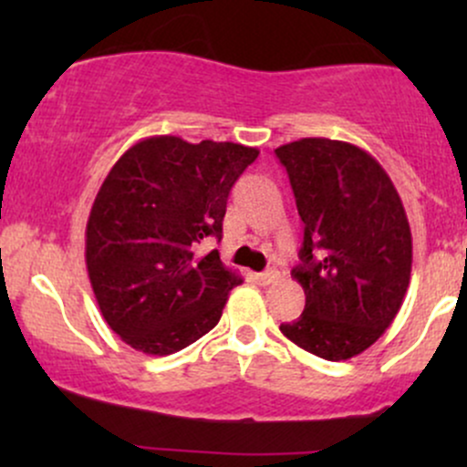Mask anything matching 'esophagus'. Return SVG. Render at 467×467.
I'll return each mask as SVG.
<instances>
[{"label":"esophagus","mask_w":467,"mask_h":467,"mask_svg":"<svg viewBox=\"0 0 467 467\" xmlns=\"http://www.w3.org/2000/svg\"><path fill=\"white\" fill-rule=\"evenodd\" d=\"M278 272L276 270H265L261 272V275H256V278H259V283H264V285H270V283H276L278 281Z\"/></svg>","instance_id":"esophagus-1"}]
</instances>
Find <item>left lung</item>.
<instances>
[{
	"label": "left lung",
	"instance_id": "8db88e82",
	"mask_svg": "<svg viewBox=\"0 0 467 467\" xmlns=\"http://www.w3.org/2000/svg\"><path fill=\"white\" fill-rule=\"evenodd\" d=\"M301 215V264L292 276L305 309L283 336L337 362L373 345L409 289V217L387 171L356 144L303 138L276 149Z\"/></svg>",
	"mask_w": 467,
	"mask_h": 467
}]
</instances>
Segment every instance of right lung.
<instances>
[{
    "label": "right lung",
    "instance_id": "add662e5",
    "mask_svg": "<svg viewBox=\"0 0 467 467\" xmlns=\"http://www.w3.org/2000/svg\"><path fill=\"white\" fill-rule=\"evenodd\" d=\"M259 151L153 136L111 166L85 230V261L107 325L147 356H169L219 323L241 278L203 239H222L230 189Z\"/></svg>",
    "mask_w": 467,
    "mask_h": 467
}]
</instances>
